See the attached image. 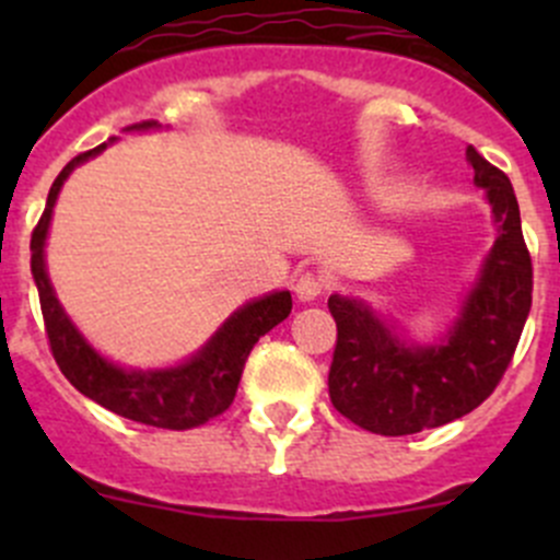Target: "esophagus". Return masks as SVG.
Listing matches in <instances>:
<instances>
[{"label": "esophagus", "mask_w": 560, "mask_h": 560, "mask_svg": "<svg viewBox=\"0 0 560 560\" xmlns=\"http://www.w3.org/2000/svg\"><path fill=\"white\" fill-rule=\"evenodd\" d=\"M325 290H327L325 276L314 273V270H303V273H298L295 295L301 298V301H314V298H319Z\"/></svg>", "instance_id": "obj_1"}]
</instances>
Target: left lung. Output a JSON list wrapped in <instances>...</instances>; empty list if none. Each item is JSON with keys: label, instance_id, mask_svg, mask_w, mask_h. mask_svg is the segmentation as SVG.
<instances>
[{"label": "left lung", "instance_id": "obj_1", "mask_svg": "<svg viewBox=\"0 0 560 560\" xmlns=\"http://www.w3.org/2000/svg\"><path fill=\"white\" fill-rule=\"evenodd\" d=\"M466 156L477 186L488 191L499 238L447 341L406 347L360 301H327L338 330L330 400L347 420L380 436H409L477 409L510 369L528 319L534 268L515 189L474 145Z\"/></svg>", "mask_w": 560, "mask_h": 560}]
</instances>
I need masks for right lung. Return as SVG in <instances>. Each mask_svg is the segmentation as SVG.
Segmentation results:
<instances>
[{"instance_id": "right-lung-1", "label": "right lung", "mask_w": 560, "mask_h": 560, "mask_svg": "<svg viewBox=\"0 0 560 560\" xmlns=\"http://www.w3.org/2000/svg\"><path fill=\"white\" fill-rule=\"evenodd\" d=\"M156 121H140L127 129H149ZM107 143L92 151H83L75 160L65 165V171L56 175L54 186L48 191V202L39 217L37 228L32 230V276L39 292V308H43L45 336H48L50 354L61 374L67 376L72 387L81 389L86 398L97 400L107 411L118 417H127L132 422H143L151 428H167V431H189L213 420L222 411L230 409L235 393H238L241 374L248 352L254 343L273 330L279 322H284L292 312L290 292H273L268 298L248 303L219 327L217 336L197 352L189 363L171 371H124L118 365L100 358L81 332L75 330L67 314L61 312L59 301L54 295L48 273H45L43 246L48 235L50 211L59 197L61 184L72 167L86 162L89 156L100 154Z\"/></svg>"}]
</instances>
